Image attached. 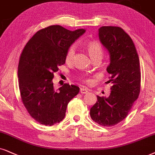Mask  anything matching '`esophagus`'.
<instances>
[{
    "label": "esophagus",
    "instance_id": "obj_1",
    "mask_svg": "<svg viewBox=\"0 0 155 155\" xmlns=\"http://www.w3.org/2000/svg\"><path fill=\"white\" fill-rule=\"evenodd\" d=\"M88 89H86V88H81L80 89V92H81V94H87L88 93Z\"/></svg>",
    "mask_w": 155,
    "mask_h": 155
}]
</instances>
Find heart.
<instances>
[{
	"label": "heart",
	"mask_w": 155,
	"mask_h": 155,
	"mask_svg": "<svg viewBox=\"0 0 155 155\" xmlns=\"http://www.w3.org/2000/svg\"><path fill=\"white\" fill-rule=\"evenodd\" d=\"M86 48H87V51L92 59L97 57L102 58L104 55L103 48L98 42H88L87 45H86ZM74 54H75V47H74V46H71L68 47L65 55V61L66 63H71L72 61H73ZM83 81L86 82V83H89V82H90V79L86 78V79H83Z\"/></svg>",
	"instance_id": "heart-1"
}]
</instances>
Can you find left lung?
<instances>
[{"label":"left lung","instance_id":"obj_1","mask_svg":"<svg viewBox=\"0 0 155 155\" xmlns=\"http://www.w3.org/2000/svg\"><path fill=\"white\" fill-rule=\"evenodd\" d=\"M99 36L110 54L107 71L112 86L108 98L97 96L90 116L101 126L111 127L126 118L140 94V59L132 38L120 27H101Z\"/></svg>","mask_w":155,"mask_h":155}]
</instances>
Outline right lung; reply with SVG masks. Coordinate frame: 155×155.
<instances>
[{
	"instance_id": "obj_1",
	"label": "right lung",
	"mask_w": 155,
	"mask_h": 155,
	"mask_svg": "<svg viewBox=\"0 0 155 155\" xmlns=\"http://www.w3.org/2000/svg\"><path fill=\"white\" fill-rule=\"evenodd\" d=\"M84 32L50 25L37 31L21 52L18 67L21 101L41 124L52 126L63 120L68 102L79 93L77 86L68 84L55 91L52 79L65 64L68 47Z\"/></svg>"
}]
</instances>
